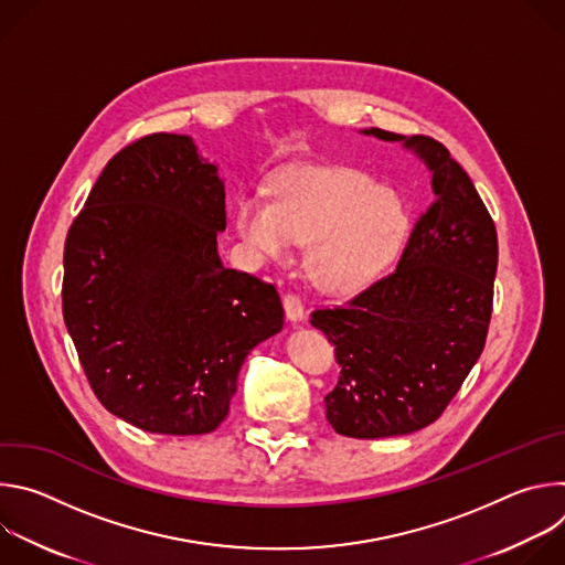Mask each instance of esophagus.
<instances>
[{
  "label": "esophagus",
  "mask_w": 565,
  "mask_h": 565,
  "mask_svg": "<svg viewBox=\"0 0 565 565\" xmlns=\"http://www.w3.org/2000/svg\"><path fill=\"white\" fill-rule=\"evenodd\" d=\"M284 310H286V317H288L290 321H301V319L306 317L301 299H299L297 295H290V292L284 295Z\"/></svg>",
  "instance_id": "34e87169"
}]
</instances>
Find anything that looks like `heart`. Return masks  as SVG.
I'll return each instance as SVG.
<instances>
[{"instance_id":"b5f03b06","label":"heart","mask_w":565,"mask_h":565,"mask_svg":"<svg viewBox=\"0 0 565 565\" xmlns=\"http://www.w3.org/2000/svg\"><path fill=\"white\" fill-rule=\"evenodd\" d=\"M236 230L259 259L286 262L308 244L306 268L327 292L347 295L373 281L409 230L407 205L393 190L349 168H295L273 185V201H238Z\"/></svg>"}]
</instances>
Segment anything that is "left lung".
<instances>
[{"label": "left lung", "mask_w": 565, "mask_h": 565, "mask_svg": "<svg viewBox=\"0 0 565 565\" xmlns=\"http://www.w3.org/2000/svg\"><path fill=\"white\" fill-rule=\"evenodd\" d=\"M362 134L412 149L431 174L434 203L416 221L395 270L310 324L342 366L324 397L349 438L418 431L447 409L488 340L499 241L494 221L449 149L429 136Z\"/></svg>", "instance_id": "1"}]
</instances>
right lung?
Returning <instances> with one entry per match:
<instances>
[{"label": "right lung", "instance_id": "1", "mask_svg": "<svg viewBox=\"0 0 565 565\" xmlns=\"http://www.w3.org/2000/svg\"><path fill=\"white\" fill-rule=\"evenodd\" d=\"M218 168L151 134L98 177L64 244L62 312L100 405L168 436L214 431L248 353L284 327L279 292L225 268Z\"/></svg>", "mask_w": 565, "mask_h": 565}]
</instances>
